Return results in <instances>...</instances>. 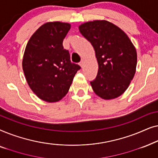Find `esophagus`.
I'll use <instances>...</instances> for the list:
<instances>
[{
    "label": "esophagus",
    "mask_w": 158,
    "mask_h": 158,
    "mask_svg": "<svg viewBox=\"0 0 158 158\" xmlns=\"http://www.w3.org/2000/svg\"><path fill=\"white\" fill-rule=\"evenodd\" d=\"M80 65H81V68H83V65H84V60H81V62H80Z\"/></svg>",
    "instance_id": "obj_1"
}]
</instances>
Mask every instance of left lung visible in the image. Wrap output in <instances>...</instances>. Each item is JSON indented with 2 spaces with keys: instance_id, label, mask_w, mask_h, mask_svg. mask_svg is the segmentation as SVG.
<instances>
[{
  "instance_id": "1",
  "label": "left lung",
  "mask_w": 158,
  "mask_h": 158,
  "mask_svg": "<svg viewBox=\"0 0 158 158\" xmlns=\"http://www.w3.org/2000/svg\"><path fill=\"white\" fill-rule=\"evenodd\" d=\"M78 28L92 44L98 62V74L90 82L94 93L105 100L120 96L136 73L135 47L124 31L108 21H88Z\"/></svg>"
}]
</instances>
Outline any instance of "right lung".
<instances>
[{"mask_svg":"<svg viewBox=\"0 0 158 158\" xmlns=\"http://www.w3.org/2000/svg\"><path fill=\"white\" fill-rule=\"evenodd\" d=\"M71 25L47 22L29 39L22 60L26 80L38 98L49 103L59 101L68 94L75 75L81 69L70 61L62 42Z\"/></svg>","mask_w":158,"mask_h":158,"instance_id":"add662e5","label":"right lung"}]
</instances>
